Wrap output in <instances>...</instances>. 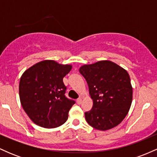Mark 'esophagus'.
I'll return each mask as SVG.
<instances>
[{
    "label": "esophagus",
    "instance_id": "34e87169",
    "mask_svg": "<svg viewBox=\"0 0 157 157\" xmlns=\"http://www.w3.org/2000/svg\"><path fill=\"white\" fill-rule=\"evenodd\" d=\"M82 99L81 98V97H80V98H78L77 100V104H81V103H82Z\"/></svg>",
    "mask_w": 157,
    "mask_h": 157
}]
</instances>
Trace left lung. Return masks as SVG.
<instances>
[{"label": "left lung", "instance_id": "obj_1", "mask_svg": "<svg viewBox=\"0 0 157 157\" xmlns=\"http://www.w3.org/2000/svg\"><path fill=\"white\" fill-rule=\"evenodd\" d=\"M79 71L86 79L93 100L92 109L85 113L86 121L100 131L117 126L132 102L133 88L128 71L110 60L85 64Z\"/></svg>", "mask_w": 157, "mask_h": 157}]
</instances>
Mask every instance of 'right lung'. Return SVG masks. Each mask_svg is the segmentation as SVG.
<instances>
[{
  "mask_svg": "<svg viewBox=\"0 0 157 157\" xmlns=\"http://www.w3.org/2000/svg\"><path fill=\"white\" fill-rule=\"evenodd\" d=\"M71 65L45 60L34 64L23 73L19 83L22 107L36 125L55 128L68 120V111L75 103L65 96L63 79Z\"/></svg>",
  "mask_w": 157,
  "mask_h": 157,
  "instance_id": "add662e5",
  "label": "right lung"
}]
</instances>
